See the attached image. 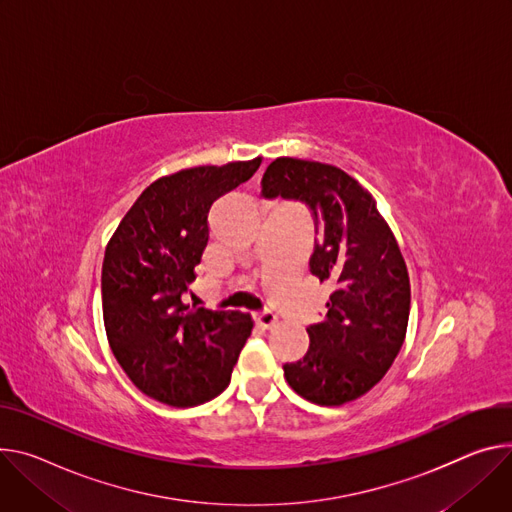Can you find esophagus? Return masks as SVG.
Segmentation results:
<instances>
[{
    "instance_id": "1",
    "label": "esophagus",
    "mask_w": 512,
    "mask_h": 512,
    "mask_svg": "<svg viewBox=\"0 0 512 512\" xmlns=\"http://www.w3.org/2000/svg\"><path fill=\"white\" fill-rule=\"evenodd\" d=\"M255 322L259 324V327L269 329L277 322V316L271 310H261V312H255Z\"/></svg>"
}]
</instances>
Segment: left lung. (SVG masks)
I'll return each mask as SVG.
<instances>
[{"mask_svg": "<svg viewBox=\"0 0 512 512\" xmlns=\"http://www.w3.org/2000/svg\"><path fill=\"white\" fill-rule=\"evenodd\" d=\"M261 196L310 210V273L335 286L327 316L306 329V355L284 365L286 380L314 404L351 402L386 376L404 343L410 282L398 243L376 200L339 167L280 157L263 173Z\"/></svg>", "mask_w": 512, "mask_h": 512, "instance_id": "8db88e82", "label": "left lung"}]
</instances>
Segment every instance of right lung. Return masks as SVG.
Returning a JSON list of instances; mask_svg holds the SVG:
<instances>
[{
	"label": "right lung",
	"instance_id": "add662e5",
	"mask_svg": "<svg viewBox=\"0 0 512 512\" xmlns=\"http://www.w3.org/2000/svg\"><path fill=\"white\" fill-rule=\"evenodd\" d=\"M261 159L183 169L153 181L108 243L104 324L132 384L177 408L204 404L230 384L253 320L237 310L183 304L208 245V210L253 177Z\"/></svg>",
	"mask_w": 512,
	"mask_h": 512
}]
</instances>
